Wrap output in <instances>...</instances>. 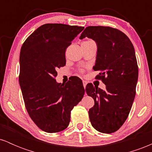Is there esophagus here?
<instances>
[{
    "label": "esophagus",
    "instance_id": "obj_1",
    "mask_svg": "<svg viewBox=\"0 0 152 152\" xmlns=\"http://www.w3.org/2000/svg\"><path fill=\"white\" fill-rule=\"evenodd\" d=\"M86 84H87V82L86 81H84V80H83V87H84V88H86Z\"/></svg>",
    "mask_w": 152,
    "mask_h": 152
}]
</instances>
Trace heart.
<instances>
[{"label": "heart", "mask_w": 152, "mask_h": 152, "mask_svg": "<svg viewBox=\"0 0 152 152\" xmlns=\"http://www.w3.org/2000/svg\"><path fill=\"white\" fill-rule=\"evenodd\" d=\"M90 41H91V40H89V41H84V42H90ZM80 72H81V73H83V70H80Z\"/></svg>", "instance_id": "b5f03b06"}]
</instances>
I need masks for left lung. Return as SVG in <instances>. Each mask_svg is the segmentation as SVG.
<instances>
[{
  "label": "left lung",
  "mask_w": 152,
  "mask_h": 152,
  "mask_svg": "<svg viewBox=\"0 0 152 152\" xmlns=\"http://www.w3.org/2000/svg\"><path fill=\"white\" fill-rule=\"evenodd\" d=\"M92 38L96 43L94 71L106 89L88 83L86 94L94 100L88 111L92 126L99 132L111 134L119 129L128 117L136 95L137 61L132 43L126 34L109 26H88L81 39Z\"/></svg>",
  "instance_id": "1"
}]
</instances>
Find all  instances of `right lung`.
<instances>
[{"instance_id":"add662e5","label":"right lung","mask_w":152,"mask_h":152,"mask_svg":"<svg viewBox=\"0 0 152 152\" xmlns=\"http://www.w3.org/2000/svg\"><path fill=\"white\" fill-rule=\"evenodd\" d=\"M84 27L62 23L40 26L23 43L19 83L25 106L38 128L48 133L64 130L71 111L84 95L80 79L57 83L56 69L66 65L65 52Z\"/></svg>"}]
</instances>
